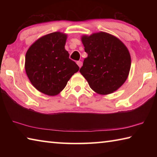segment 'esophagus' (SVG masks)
Returning <instances> with one entry per match:
<instances>
[{
	"instance_id": "esophagus-1",
	"label": "esophagus",
	"mask_w": 157,
	"mask_h": 157,
	"mask_svg": "<svg viewBox=\"0 0 157 157\" xmlns=\"http://www.w3.org/2000/svg\"><path fill=\"white\" fill-rule=\"evenodd\" d=\"M77 63H78V65L79 68H81L82 66V62H81V61H79V62H77Z\"/></svg>"
}]
</instances>
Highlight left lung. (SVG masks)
Segmentation results:
<instances>
[{
	"mask_svg": "<svg viewBox=\"0 0 157 157\" xmlns=\"http://www.w3.org/2000/svg\"><path fill=\"white\" fill-rule=\"evenodd\" d=\"M88 57L79 72L91 89L100 95L118 90L128 78L131 57L128 49L116 36L105 32L82 36Z\"/></svg>",
	"mask_w": 157,
	"mask_h": 157,
	"instance_id": "obj_1",
	"label": "left lung"
}]
</instances>
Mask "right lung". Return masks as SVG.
Returning a JSON list of instances; mask_svg holds the SVG:
<instances>
[{
  "label": "right lung",
  "instance_id": "add662e5",
  "mask_svg": "<svg viewBox=\"0 0 157 157\" xmlns=\"http://www.w3.org/2000/svg\"><path fill=\"white\" fill-rule=\"evenodd\" d=\"M66 39L67 34L60 32L46 34L34 41L26 52V74L34 88L42 94L58 95L79 71L65 50Z\"/></svg>",
  "mask_w": 157,
  "mask_h": 157
}]
</instances>
